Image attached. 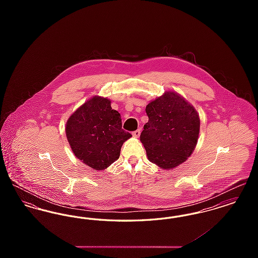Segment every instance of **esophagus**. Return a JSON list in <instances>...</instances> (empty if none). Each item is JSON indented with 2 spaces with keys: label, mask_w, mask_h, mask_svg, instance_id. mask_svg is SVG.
I'll list each match as a JSON object with an SVG mask.
<instances>
[{
  "label": "esophagus",
  "mask_w": 258,
  "mask_h": 258,
  "mask_svg": "<svg viewBox=\"0 0 258 258\" xmlns=\"http://www.w3.org/2000/svg\"><path fill=\"white\" fill-rule=\"evenodd\" d=\"M140 133H141V132H140V130H136L135 132H134V133H133V135H134L135 137H139V135H140Z\"/></svg>",
  "instance_id": "1"
}]
</instances>
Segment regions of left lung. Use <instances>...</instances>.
<instances>
[{
    "label": "left lung",
    "mask_w": 258,
    "mask_h": 258,
    "mask_svg": "<svg viewBox=\"0 0 258 258\" xmlns=\"http://www.w3.org/2000/svg\"><path fill=\"white\" fill-rule=\"evenodd\" d=\"M148 123L140 141L148 160L163 170L184 163L197 146L200 118L197 109L180 94L166 91L146 106Z\"/></svg>",
    "instance_id": "1"
}]
</instances>
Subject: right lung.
I'll return each instance as SVG.
<instances>
[{"mask_svg":"<svg viewBox=\"0 0 258 258\" xmlns=\"http://www.w3.org/2000/svg\"><path fill=\"white\" fill-rule=\"evenodd\" d=\"M66 135L74 156L95 171L107 168L120 157L132 135L122 128V118L111 100L95 96L70 116Z\"/></svg>","mask_w":258,"mask_h":258,"instance_id":"obj_1","label":"right lung"}]
</instances>
